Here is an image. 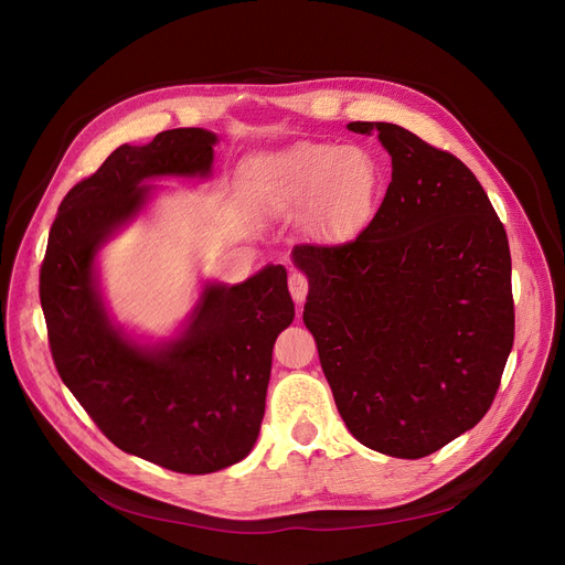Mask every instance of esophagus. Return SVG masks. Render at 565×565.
Instances as JSON below:
<instances>
[{
    "label": "esophagus",
    "mask_w": 565,
    "mask_h": 565,
    "mask_svg": "<svg viewBox=\"0 0 565 565\" xmlns=\"http://www.w3.org/2000/svg\"><path fill=\"white\" fill-rule=\"evenodd\" d=\"M288 288H290L292 299L297 303H303L306 295H308V277L303 273H292L290 279H288Z\"/></svg>",
    "instance_id": "34e87169"
}]
</instances>
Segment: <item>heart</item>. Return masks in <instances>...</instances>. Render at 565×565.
Masks as SVG:
<instances>
[{
  "label": "heart",
  "instance_id": "obj_1",
  "mask_svg": "<svg viewBox=\"0 0 565 565\" xmlns=\"http://www.w3.org/2000/svg\"><path fill=\"white\" fill-rule=\"evenodd\" d=\"M250 190L270 214L308 210L315 225L347 230L371 210L380 170L362 147L299 142L259 158L250 170Z\"/></svg>",
  "mask_w": 565,
  "mask_h": 565
}]
</instances>
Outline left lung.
<instances>
[{
  "instance_id": "1",
  "label": "left lung",
  "mask_w": 565,
  "mask_h": 565,
  "mask_svg": "<svg viewBox=\"0 0 565 565\" xmlns=\"http://www.w3.org/2000/svg\"><path fill=\"white\" fill-rule=\"evenodd\" d=\"M377 131L391 183L347 244L295 246L303 324L349 431L423 458L492 407L514 344L512 259L486 190L454 153L391 122Z\"/></svg>"
}]
</instances>
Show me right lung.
I'll list each match as a JSON object with an SVG mask.
<instances>
[{
    "label": "right lung",
    "mask_w": 565,
    "mask_h": 565,
    "mask_svg": "<svg viewBox=\"0 0 565 565\" xmlns=\"http://www.w3.org/2000/svg\"><path fill=\"white\" fill-rule=\"evenodd\" d=\"M216 136L199 127L120 145L57 207L40 270L55 369L98 429L122 451L181 473L244 460L257 443L277 335L295 303L286 268L244 284H207L181 338L138 347L111 324L94 259L147 201L153 177H207Z\"/></svg>",
    "instance_id": "obj_1"
}]
</instances>
